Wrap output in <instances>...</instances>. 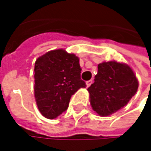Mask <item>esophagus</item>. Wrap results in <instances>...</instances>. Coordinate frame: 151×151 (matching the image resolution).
I'll return each instance as SVG.
<instances>
[{
    "mask_svg": "<svg viewBox=\"0 0 151 151\" xmlns=\"http://www.w3.org/2000/svg\"><path fill=\"white\" fill-rule=\"evenodd\" d=\"M92 83H93V80H87L86 82V87H89L91 85H92Z\"/></svg>",
    "mask_w": 151,
    "mask_h": 151,
    "instance_id": "obj_1",
    "label": "esophagus"
}]
</instances>
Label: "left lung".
Masks as SVG:
<instances>
[{"mask_svg":"<svg viewBox=\"0 0 151 151\" xmlns=\"http://www.w3.org/2000/svg\"><path fill=\"white\" fill-rule=\"evenodd\" d=\"M138 80L132 68L117 61L98 65L94 83L87 88L90 104L101 116H108L124 106L136 94Z\"/></svg>","mask_w":151,"mask_h":151,"instance_id":"1","label":"left lung"}]
</instances>
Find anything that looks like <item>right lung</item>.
I'll list each match as a JSON object with an SVG mask.
<instances>
[{
    "label": "right lung",
    "instance_id": "right-lung-1",
    "mask_svg": "<svg viewBox=\"0 0 151 151\" xmlns=\"http://www.w3.org/2000/svg\"><path fill=\"white\" fill-rule=\"evenodd\" d=\"M34 71L35 99L38 110L47 119H54L65 112L72 95L86 87L80 78L78 58L63 49L50 50L39 57Z\"/></svg>",
    "mask_w": 151,
    "mask_h": 151
}]
</instances>
